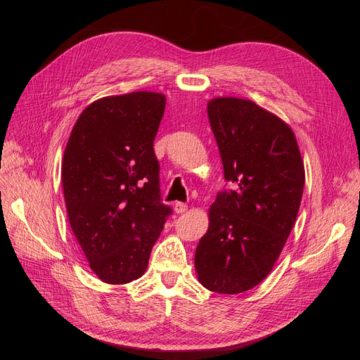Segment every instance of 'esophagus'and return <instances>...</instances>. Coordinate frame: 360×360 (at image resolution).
I'll list each match as a JSON object with an SVG mask.
<instances>
[{"mask_svg": "<svg viewBox=\"0 0 360 360\" xmlns=\"http://www.w3.org/2000/svg\"><path fill=\"white\" fill-rule=\"evenodd\" d=\"M186 210H188V204H184V202H176V204H174V212L179 213V214L184 213Z\"/></svg>", "mask_w": 360, "mask_h": 360, "instance_id": "1", "label": "esophagus"}]
</instances>
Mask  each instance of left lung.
<instances>
[{
    "mask_svg": "<svg viewBox=\"0 0 360 360\" xmlns=\"http://www.w3.org/2000/svg\"><path fill=\"white\" fill-rule=\"evenodd\" d=\"M207 115L236 189L210 205L195 270L207 290L237 294L274 269L296 222L304 167L292 129L252 101L214 97Z\"/></svg>",
    "mask_w": 360,
    "mask_h": 360,
    "instance_id": "left-lung-1",
    "label": "left lung"
}]
</instances>
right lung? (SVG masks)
Segmentation results:
<instances>
[{
	"label": "right lung",
	"mask_w": 360,
	"mask_h": 360,
	"mask_svg": "<svg viewBox=\"0 0 360 360\" xmlns=\"http://www.w3.org/2000/svg\"><path fill=\"white\" fill-rule=\"evenodd\" d=\"M167 97L135 91L90 103L64 150L61 180L72 231L106 284L144 275L171 207L162 204L153 150Z\"/></svg>",
	"instance_id": "obj_1"
}]
</instances>
